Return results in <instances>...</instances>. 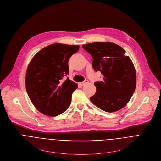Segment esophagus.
Listing matches in <instances>:
<instances>
[{
  "label": "esophagus",
  "mask_w": 161,
  "mask_h": 161,
  "mask_svg": "<svg viewBox=\"0 0 161 161\" xmlns=\"http://www.w3.org/2000/svg\"><path fill=\"white\" fill-rule=\"evenodd\" d=\"M88 83V80H85L84 81H83V82H81V83H80L79 84H80V85H81V86H84L85 85L87 84Z\"/></svg>",
  "instance_id": "esophagus-1"
}]
</instances>
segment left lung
Instances as JSON below:
<instances>
[{
	"label": "left lung",
	"instance_id": "8db88e82",
	"mask_svg": "<svg viewBox=\"0 0 161 161\" xmlns=\"http://www.w3.org/2000/svg\"><path fill=\"white\" fill-rule=\"evenodd\" d=\"M93 59L92 67L102 74V81L95 83L97 90L90 100L100 109L113 113L123 108L135 92L136 71L125 50L112 42L82 45Z\"/></svg>",
	"mask_w": 161,
	"mask_h": 161
}]
</instances>
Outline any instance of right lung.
<instances>
[{
    "instance_id": "add662e5",
    "label": "right lung",
    "mask_w": 161,
    "mask_h": 161,
    "mask_svg": "<svg viewBox=\"0 0 161 161\" xmlns=\"http://www.w3.org/2000/svg\"><path fill=\"white\" fill-rule=\"evenodd\" d=\"M79 45L53 43L38 52L26 73L27 93L37 110L48 116H57L70 105L72 93L78 85L69 78L68 61Z\"/></svg>"
}]
</instances>
